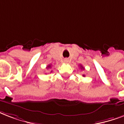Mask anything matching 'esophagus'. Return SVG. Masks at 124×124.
Instances as JSON below:
<instances>
[{
    "mask_svg": "<svg viewBox=\"0 0 124 124\" xmlns=\"http://www.w3.org/2000/svg\"><path fill=\"white\" fill-rule=\"evenodd\" d=\"M64 62H65V63H67V62H69V59L66 58V59H64Z\"/></svg>",
    "mask_w": 124,
    "mask_h": 124,
    "instance_id": "obj_1",
    "label": "esophagus"
}]
</instances>
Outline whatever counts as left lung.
<instances>
[{"mask_svg": "<svg viewBox=\"0 0 124 124\" xmlns=\"http://www.w3.org/2000/svg\"><path fill=\"white\" fill-rule=\"evenodd\" d=\"M81 67H82V66H81ZM82 68H83V67H82ZM83 76H85V75H83Z\"/></svg>", "mask_w": 124, "mask_h": 124, "instance_id": "1", "label": "left lung"}]
</instances>
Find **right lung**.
I'll return each instance as SVG.
<instances>
[{"label": "right lung", "mask_w": 124, "mask_h": 124, "mask_svg": "<svg viewBox=\"0 0 124 124\" xmlns=\"http://www.w3.org/2000/svg\"><path fill=\"white\" fill-rule=\"evenodd\" d=\"M50 67H51V65H48V68H50Z\"/></svg>", "instance_id": "right-lung-1"}]
</instances>
